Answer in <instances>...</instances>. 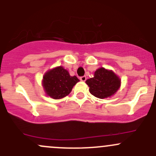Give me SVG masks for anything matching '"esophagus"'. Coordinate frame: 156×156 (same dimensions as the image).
I'll return each instance as SVG.
<instances>
[{
	"instance_id": "obj_1",
	"label": "esophagus",
	"mask_w": 156,
	"mask_h": 156,
	"mask_svg": "<svg viewBox=\"0 0 156 156\" xmlns=\"http://www.w3.org/2000/svg\"><path fill=\"white\" fill-rule=\"evenodd\" d=\"M80 80H81V81H85L87 80V77L86 76H81V78H80Z\"/></svg>"
}]
</instances>
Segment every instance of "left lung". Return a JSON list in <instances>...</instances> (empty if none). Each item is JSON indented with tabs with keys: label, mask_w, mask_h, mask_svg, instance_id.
<instances>
[{
	"label": "left lung",
	"mask_w": 156,
	"mask_h": 156,
	"mask_svg": "<svg viewBox=\"0 0 156 156\" xmlns=\"http://www.w3.org/2000/svg\"><path fill=\"white\" fill-rule=\"evenodd\" d=\"M120 79L114 72L103 67L95 72L93 78L86 81L90 87V93L99 99L110 97L116 93L120 87Z\"/></svg>",
	"instance_id": "8db88e82"
}]
</instances>
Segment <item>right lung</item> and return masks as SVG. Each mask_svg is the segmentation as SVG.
<instances>
[{
    "label": "right lung",
    "instance_id": "1",
    "mask_svg": "<svg viewBox=\"0 0 156 156\" xmlns=\"http://www.w3.org/2000/svg\"><path fill=\"white\" fill-rule=\"evenodd\" d=\"M79 81L76 76H70L63 67L58 66L48 70L44 75L42 86L48 96L59 99L71 93L73 87Z\"/></svg>",
    "mask_w": 156,
    "mask_h": 156
}]
</instances>
